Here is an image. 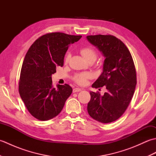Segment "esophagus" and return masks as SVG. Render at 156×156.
Listing matches in <instances>:
<instances>
[{"instance_id":"1","label":"esophagus","mask_w":156,"mask_h":156,"mask_svg":"<svg viewBox=\"0 0 156 156\" xmlns=\"http://www.w3.org/2000/svg\"><path fill=\"white\" fill-rule=\"evenodd\" d=\"M82 89L81 88H74L73 89V92H80Z\"/></svg>"}]
</instances>
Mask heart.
<instances>
[{"label":"heart","mask_w":156,"mask_h":156,"mask_svg":"<svg viewBox=\"0 0 156 156\" xmlns=\"http://www.w3.org/2000/svg\"><path fill=\"white\" fill-rule=\"evenodd\" d=\"M80 54L83 56L84 58L87 60L88 61H95L97 57V52L95 51L94 49L90 47H86L80 49ZM70 58V55L68 54L66 55L65 61L66 62H68ZM92 77V74L89 72H84V73H79V74H76L73 80H74L76 83H77L79 85H84L87 84L88 79H90Z\"/></svg>","instance_id":"heart-1"}]
</instances>
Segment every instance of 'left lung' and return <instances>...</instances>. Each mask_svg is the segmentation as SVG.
I'll list each match as a JSON object with an SVG mask.
<instances>
[{
  "instance_id": "8db88e82",
  "label": "left lung",
  "mask_w": 156,
  "mask_h": 156,
  "mask_svg": "<svg viewBox=\"0 0 156 156\" xmlns=\"http://www.w3.org/2000/svg\"><path fill=\"white\" fill-rule=\"evenodd\" d=\"M88 41L97 47L105 59L102 74L92 87L105 86L103 95L90 92L87 110L94 120L102 123L121 117L130 103L137 84L134 62L128 48L113 35H88Z\"/></svg>"
}]
</instances>
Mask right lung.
<instances>
[{"instance_id": "obj_1", "label": "right lung", "mask_w": 156, "mask_h": 156, "mask_svg": "<svg viewBox=\"0 0 156 156\" xmlns=\"http://www.w3.org/2000/svg\"><path fill=\"white\" fill-rule=\"evenodd\" d=\"M81 37L59 32L48 34L37 39L26 54L19 91L28 111L38 120L56 117L72 94V88L67 84L53 87L51 76L56 67L64 65L69 45Z\"/></svg>"}]
</instances>
